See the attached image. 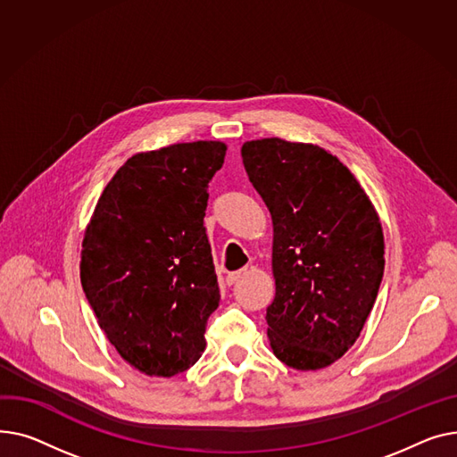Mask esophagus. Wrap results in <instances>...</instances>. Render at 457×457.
<instances>
[{
	"mask_svg": "<svg viewBox=\"0 0 457 457\" xmlns=\"http://www.w3.org/2000/svg\"><path fill=\"white\" fill-rule=\"evenodd\" d=\"M247 273V270H239V271H232V273H228L227 275V278H225V282H227V286H232V284H236L241 277H244Z\"/></svg>",
	"mask_w": 457,
	"mask_h": 457,
	"instance_id": "34e87169",
	"label": "esophagus"
}]
</instances>
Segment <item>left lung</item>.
Wrapping results in <instances>:
<instances>
[{
	"label": "left lung",
	"instance_id": "1",
	"mask_svg": "<svg viewBox=\"0 0 457 457\" xmlns=\"http://www.w3.org/2000/svg\"><path fill=\"white\" fill-rule=\"evenodd\" d=\"M241 156L273 220L271 348L287 367L323 369L354 345L377 301L386 262L377 210L317 145L265 138Z\"/></svg>",
	"mask_w": 457,
	"mask_h": 457
}]
</instances>
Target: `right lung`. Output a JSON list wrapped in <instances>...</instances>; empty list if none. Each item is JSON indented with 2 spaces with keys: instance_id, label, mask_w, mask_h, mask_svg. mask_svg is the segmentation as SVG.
Segmentation results:
<instances>
[{
  "instance_id": "1",
  "label": "right lung",
  "mask_w": 457,
  "mask_h": 457,
  "mask_svg": "<svg viewBox=\"0 0 457 457\" xmlns=\"http://www.w3.org/2000/svg\"><path fill=\"white\" fill-rule=\"evenodd\" d=\"M223 142L173 144L129 158L106 184L83 239L80 282L120 356L170 378L203 354L220 286L204 228Z\"/></svg>"
}]
</instances>
